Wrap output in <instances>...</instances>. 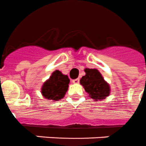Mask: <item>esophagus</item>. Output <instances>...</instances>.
Instances as JSON below:
<instances>
[{"mask_svg": "<svg viewBox=\"0 0 146 146\" xmlns=\"http://www.w3.org/2000/svg\"><path fill=\"white\" fill-rule=\"evenodd\" d=\"M79 79H76L73 80V83H74V84H79Z\"/></svg>", "mask_w": 146, "mask_h": 146, "instance_id": "1", "label": "esophagus"}]
</instances>
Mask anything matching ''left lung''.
Listing matches in <instances>:
<instances>
[{
    "label": "left lung",
    "mask_w": 146,
    "mask_h": 146,
    "mask_svg": "<svg viewBox=\"0 0 146 146\" xmlns=\"http://www.w3.org/2000/svg\"><path fill=\"white\" fill-rule=\"evenodd\" d=\"M85 75L80 79V84L95 102L104 100L111 93V87L97 69H84Z\"/></svg>",
    "instance_id": "1"
}]
</instances>
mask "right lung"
<instances>
[{
    "mask_svg": "<svg viewBox=\"0 0 146 146\" xmlns=\"http://www.w3.org/2000/svg\"><path fill=\"white\" fill-rule=\"evenodd\" d=\"M70 79L67 75L56 70L43 84L41 89L42 96L52 102L58 101L64 97L68 90Z\"/></svg>",
    "mask_w": 146,
    "mask_h": 146,
    "instance_id": "obj_1",
    "label": "right lung"
}]
</instances>
